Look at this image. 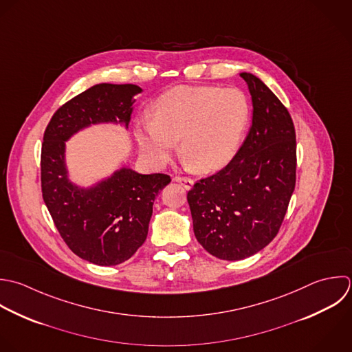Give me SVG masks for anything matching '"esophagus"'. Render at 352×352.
Here are the masks:
<instances>
[{"instance_id":"34e87169","label":"esophagus","mask_w":352,"mask_h":352,"mask_svg":"<svg viewBox=\"0 0 352 352\" xmlns=\"http://www.w3.org/2000/svg\"><path fill=\"white\" fill-rule=\"evenodd\" d=\"M174 181H177L178 184H181L186 189H192L193 185H195V181L192 178H188V177H175Z\"/></svg>"}]
</instances>
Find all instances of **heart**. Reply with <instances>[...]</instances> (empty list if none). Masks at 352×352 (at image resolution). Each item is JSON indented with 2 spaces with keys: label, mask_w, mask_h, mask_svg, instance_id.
I'll list each match as a JSON object with an SVG mask.
<instances>
[{
  "label": "heart",
  "mask_w": 352,
  "mask_h": 352,
  "mask_svg": "<svg viewBox=\"0 0 352 352\" xmlns=\"http://www.w3.org/2000/svg\"><path fill=\"white\" fill-rule=\"evenodd\" d=\"M247 96L236 87L178 86L162 94L153 118L137 127L141 152L156 167L166 166L177 151L201 173L223 168L236 156L250 122Z\"/></svg>",
  "instance_id": "b5f03b06"
}]
</instances>
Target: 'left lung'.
<instances>
[{
    "label": "left lung",
    "instance_id": "obj_1",
    "mask_svg": "<svg viewBox=\"0 0 352 352\" xmlns=\"http://www.w3.org/2000/svg\"><path fill=\"white\" fill-rule=\"evenodd\" d=\"M252 101V124L219 173L188 192L193 232L212 256L241 261L277 236L296 182V134L288 109L255 75L240 72Z\"/></svg>",
    "mask_w": 352,
    "mask_h": 352
}]
</instances>
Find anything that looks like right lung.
Here are the masks:
<instances>
[{"label":"right lung","instance_id":"1","mask_svg":"<svg viewBox=\"0 0 352 352\" xmlns=\"http://www.w3.org/2000/svg\"><path fill=\"white\" fill-rule=\"evenodd\" d=\"M141 91L131 83L94 85L60 107L43 134V201L69 250L98 266L120 265L144 244L153 201L171 179L120 166L90 186L78 185L69 179L65 142L91 126L115 124L127 130L134 97Z\"/></svg>","mask_w":352,"mask_h":352}]
</instances>
